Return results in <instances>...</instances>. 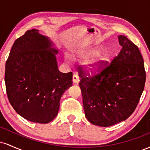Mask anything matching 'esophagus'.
<instances>
[{"mask_svg": "<svg viewBox=\"0 0 150 150\" xmlns=\"http://www.w3.org/2000/svg\"><path fill=\"white\" fill-rule=\"evenodd\" d=\"M73 82L74 83H78V82H80V78H79V77L77 76V75H75V74H74L73 76Z\"/></svg>", "mask_w": 150, "mask_h": 150, "instance_id": "esophagus-1", "label": "esophagus"}]
</instances>
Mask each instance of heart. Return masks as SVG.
Segmentation results:
<instances>
[{"instance_id": "obj_1", "label": "heart", "mask_w": 150, "mask_h": 150, "mask_svg": "<svg viewBox=\"0 0 150 150\" xmlns=\"http://www.w3.org/2000/svg\"><path fill=\"white\" fill-rule=\"evenodd\" d=\"M76 58L79 60L85 61V66L88 71L94 72L101 66L104 61V56L100 52V49L93 47L90 49L82 50L77 53ZM66 61H70V57L65 56Z\"/></svg>"}]
</instances>
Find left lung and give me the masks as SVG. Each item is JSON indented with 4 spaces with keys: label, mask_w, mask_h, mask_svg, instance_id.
<instances>
[{
    "label": "left lung",
    "mask_w": 150,
    "mask_h": 150,
    "mask_svg": "<svg viewBox=\"0 0 150 150\" xmlns=\"http://www.w3.org/2000/svg\"><path fill=\"white\" fill-rule=\"evenodd\" d=\"M119 54L99 73L79 83L85 115L93 125L108 127L126 120L135 111L145 84L144 61L138 47L119 35Z\"/></svg>",
    "instance_id": "1"
}]
</instances>
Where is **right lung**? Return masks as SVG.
<instances>
[{
  "instance_id": "1",
  "label": "right lung",
  "mask_w": 150,
  "mask_h": 150,
  "mask_svg": "<svg viewBox=\"0 0 150 150\" xmlns=\"http://www.w3.org/2000/svg\"><path fill=\"white\" fill-rule=\"evenodd\" d=\"M58 51L36 29L15 40L6 63L5 82L10 104L31 122L48 123L57 116L63 94L72 86L73 73L58 69Z\"/></svg>"
}]
</instances>
